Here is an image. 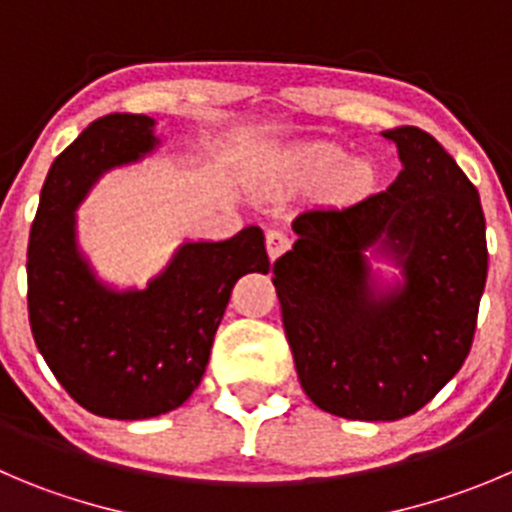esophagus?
I'll use <instances>...</instances> for the list:
<instances>
[{
	"instance_id": "1",
	"label": "esophagus",
	"mask_w": 512,
	"mask_h": 512,
	"mask_svg": "<svg viewBox=\"0 0 512 512\" xmlns=\"http://www.w3.org/2000/svg\"><path fill=\"white\" fill-rule=\"evenodd\" d=\"M291 246V236L286 231H279V228H274V231L266 233V251H269V259L276 261L284 251H289Z\"/></svg>"
}]
</instances>
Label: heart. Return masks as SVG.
Listing matches in <instances>:
<instances>
[{
    "instance_id": "1",
    "label": "heart",
    "mask_w": 512,
    "mask_h": 512,
    "mask_svg": "<svg viewBox=\"0 0 512 512\" xmlns=\"http://www.w3.org/2000/svg\"><path fill=\"white\" fill-rule=\"evenodd\" d=\"M347 178H349V183H362V180L367 178V173H364L362 165H354V168L347 173Z\"/></svg>"
}]
</instances>
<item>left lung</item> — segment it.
I'll return each mask as SVG.
<instances>
[{"mask_svg": "<svg viewBox=\"0 0 512 512\" xmlns=\"http://www.w3.org/2000/svg\"><path fill=\"white\" fill-rule=\"evenodd\" d=\"M402 170L382 193L306 208L296 243L274 264L299 382L344 420L415 415L470 354L488 243L478 188L430 133H382ZM372 260L398 276L384 280Z\"/></svg>", "mask_w": 512, "mask_h": 512, "instance_id": "1", "label": "left lung"}]
</instances>
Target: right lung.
Here are the masks:
<instances>
[{
  "instance_id": "obj_1",
  "label": "right lung",
  "mask_w": 512,
  "mask_h": 512,
  "mask_svg": "<svg viewBox=\"0 0 512 512\" xmlns=\"http://www.w3.org/2000/svg\"><path fill=\"white\" fill-rule=\"evenodd\" d=\"M160 148L155 120L115 113L87 125L47 173L29 231L27 306L40 354L77 405L110 420H148L201 384L233 284L269 274L264 231L183 241L145 289H115L77 241V208L97 180Z\"/></svg>"
}]
</instances>
